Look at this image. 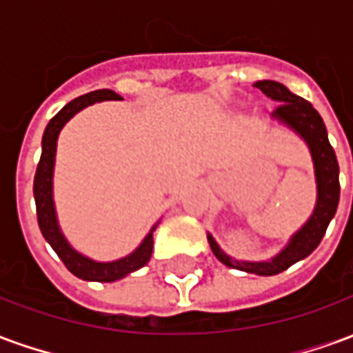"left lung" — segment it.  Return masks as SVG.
Segmentation results:
<instances>
[{
  "instance_id": "obj_1",
  "label": "left lung",
  "mask_w": 353,
  "mask_h": 353,
  "mask_svg": "<svg viewBox=\"0 0 353 353\" xmlns=\"http://www.w3.org/2000/svg\"><path fill=\"white\" fill-rule=\"evenodd\" d=\"M255 87L263 90V94H266L268 98L280 103L272 117L281 124H285L288 128H291L295 134H299L310 149L314 174H316V189H318L316 208L312 212L310 219L304 223L301 230H296L289 240V244L270 261H259V263L257 261L255 263L253 261H236L223 252L212 234H208V242H210L214 255L223 265L250 274L274 276V274L288 270L296 261L308 257L321 242L329 223L336 214V206H339V199H341L339 162H336V154L327 138L323 119L319 117L316 109L312 108L310 101L296 96L288 87H283L281 83H276V81H257Z\"/></svg>"
}]
</instances>
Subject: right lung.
<instances>
[{
	"mask_svg": "<svg viewBox=\"0 0 353 353\" xmlns=\"http://www.w3.org/2000/svg\"><path fill=\"white\" fill-rule=\"evenodd\" d=\"M103 100H121V96L113 90H94V92L83 94L79 98L72 100L68 105L58 111L52 117L45 128L41 141V159L35 170L34 179V199L35 208H37V223L45 240L49 242L50 248L57 252V255L62 259L65 268L77 278L87 281H115L121 280L124 276H128L134 270H138L141 266H145L151 259L153 253V230L157 229L154 225L151 232L143 238V242L123 259L111 261V263H98L81 255L75 252L70 242L65 240L62 230L58 227L57 210H54V200H52V174H54V157H57V141L58 134L64 128V124L72 119L75 113H79L81 109L87 105H92L96 101Z\"/></svg>",
	"mask_w": 353,
	"mask_h": 353,
	"instance_id": "add662e5",
	"label": "right lung"
}]
</instances>
